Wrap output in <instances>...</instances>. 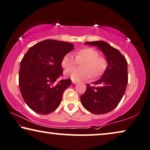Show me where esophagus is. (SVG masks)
Segmentation results:
<instances>
[{"label": "esophagus", "mask_w": 150, "mask_h": 150, "mask_svg": "<svg viewBox=\"0 0 150 150\" xmlns=\"http://www.w3.org/2000/svg\"><path fill=\"white\" fill-rule=\"evenodd\" d=\"M77 83V81H72V83L73 84H76Z\"/></svg>", "instance_id": "1"}]
</instances>
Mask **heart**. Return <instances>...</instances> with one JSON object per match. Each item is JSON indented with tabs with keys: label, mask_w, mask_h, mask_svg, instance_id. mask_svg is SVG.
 <instances>
[{
	"label": "heart",
	"mask_w": 150,
	"mask_h": 150,
	"mask_svg": "<svg viewBox=\"0 0 150 150\" xmlns=\"http://www.w3.org/2000/svg\"><path fill=\"white\" fill-rule=\"evenodd\" d=\"M82 62L81 69H70L78 62ZM62 68L68 69L65 71L66 77L70 78L72 81H79L87 79L92 75L97 77L105 72L107 68L106 59L99 56V52L92 47H84L76 52L75 58L72 54H65L61 61Z\"/></svg>",
	"instance_id": "heart-1"
}]
</instances>
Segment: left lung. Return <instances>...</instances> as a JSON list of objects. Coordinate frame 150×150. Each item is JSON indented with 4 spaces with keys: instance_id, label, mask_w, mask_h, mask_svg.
Masks as SVG:
<instances>
[{
    "instance_id": "left-lung-1",
    "label": "left lung",
    "mask_w": 150,
    "mask_h": 150,
    "mask_svg": "<svg viewBox=\"0 0 150 150\" xmlns=\"http://www.w3.org/2000/svg\"><path fill=\"white\" fill-rule=\"evenodd\" d=\"M86 45L98 47L106 57L107 67L102 77L87 84L80 100L83 107L94 114H105L113 110L125 93L128 83V64L119 50L103 41L86 42Z\"/></svg>"
}]
</instances>
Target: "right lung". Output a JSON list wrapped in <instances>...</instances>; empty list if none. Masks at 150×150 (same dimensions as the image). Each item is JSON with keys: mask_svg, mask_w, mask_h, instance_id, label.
<instances>
[{"mask_svg": "<svg viewBox=\"0 0 150 150\" xmlns=\"http://www.w3.org/2000/svg\"><path fill=\"white\" fill-rule=\"evenodd\" d=\"M74 50L73 44L47 39L29 48L20 63L19 86L26 104L35 112L47 115L60 105L70 79L53 83L62 75L61 61Z\"/></svg>", "mask_w": 150, "mask_h": 150, "instance_id": "add662e5", "label": "right lung"}]
</instances>
